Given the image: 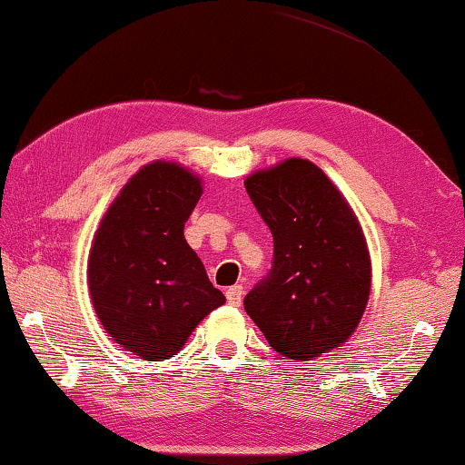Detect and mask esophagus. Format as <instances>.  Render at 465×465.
<instances>
[{"label": "esophagus", "instance_id": "34e87169", "mask_svg": "<svg viewBox=\"0 0 465 465\" xmlns=\"http://www.w3.org/2000/svg\"><path fill=\"white\" fill-rule=\"evenodd\" d=\"M242 300V286H232L226 290V302L231 306H241Z\"/></svg>", "mask_w": 465, "mask_h": 465}]
</instances>
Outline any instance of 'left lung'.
Wrapping results in <instances>:
<instances>
[{
  "mask_svg": "<svg viewBox=\"0 0 465 465\" xmlns=\"http://www.w3.org/2000/svg\"><path fill=\"white\" fill-rule=\"evenodd\" d=\"M245 187L273 234V267L245 311L280 355L316 360L347 343L368 306L371 259L360 220L308 159L259 169Z\"/></svg>",
  "mask_w": 465,
  "mask_h": 465,
  "instance_id": "obj_1",
  "label": "left lung"
}]
</instances>
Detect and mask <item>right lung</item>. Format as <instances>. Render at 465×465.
I'll return each mask as SVG.
<instances>
[{"mask_svg":"<svg viewBox=\"0 0 465 465\" xmlns=\"http://www.w3.org/2000/svg\"><path fill=\"white\" fill-rule=\"evenodd\" d=\"M202 179L173 161L146 163L105 210L87 259V286L105 332L144 361L179 353L226 298L212 286L183 226Z\"/></svg>","mask_w":465,"mask_h":465,"instance_id":"add662e5","label":"right lung"}]
</instances>
